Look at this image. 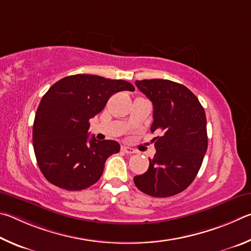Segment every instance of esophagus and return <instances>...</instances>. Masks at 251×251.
Returning <instances> with one entry per match:
<instances>
[{
	"mask_svg": "<svg viewBox=\"0 0 251 251\" xmlns=\"http://www.w3.org/2000/svg\"><path fill=\"white\" fill-rule=\"evenodd\" d=\"M121 151L126 153V154H133V153H135V151L133 150L132 148H129V147H126V146L121 147Z\"/></svg>",
	"mask_w": 251,
	"mask_h": 251,
	"instance_id": "1",
	"label": "esophagus"
}]
</instances>
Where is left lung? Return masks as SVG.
I'll use <instances>...</instances> for the list:
<instances>
[{"instance_id":"left-lung-1","label":"left lung","mask_w":251,"mask_h":251,"mask_svg":"<svg viewBox=\"0 0 251 251\" xmlns=\"http://www.w3.org/2000/svg\"><path fill=\"white\" fill-rule=\"evenodd\" d=\"M153 103L151 132L156 153L148 171L134 176L140 191L153 197H170L191 185L207 150L205 110L197 97L181 83L166 79L137 80Z\"/></svg>"}]
</instances>
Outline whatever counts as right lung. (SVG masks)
<instances>
[{
	"mask_svg": "<svg viewBox=\"0 0 251 251\" xmlns=\"http://www.w3.org/2000/svg\"><path fill=\"white\" fill-rule=\"evenodd\" d=\"M133 91L125 80L96 75H73L54 83L39 102L33 125L37 164L48 182L67 191H81L101 177L104 162L120 151L113 140L89 139V120L110 97Z\"/></svg>",
	"mask_w": 251,
	"mask_h": 251,
	"instance_id": "right-lung-1",
	"label": "right lung"
}]
</instances>
